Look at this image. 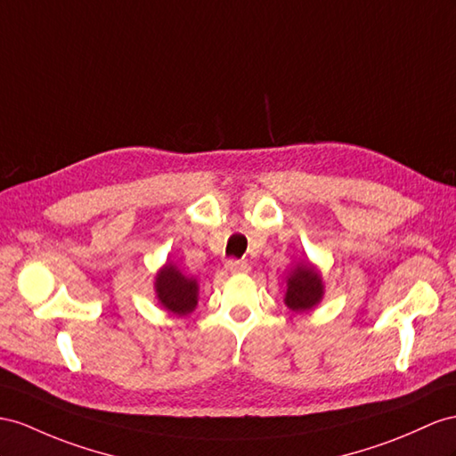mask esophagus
<instances>
[{
  "mask_svg": "<svg viewBox=\"0 0 456 456\" xmlns=\"http://www.w3.org/2000/svg\"><path fill=\"white\" fill-rule=\"evenodd\" d=\"M225 267H227V272H231V273H244V272L250 270V264L247 260L231 258V260H227Z\"/></svg>",
  "mask_w": 456,
  "mask_h": 456,
  "instance_id": "obj_1",
  "label": "esophagus"
}]
</instances>
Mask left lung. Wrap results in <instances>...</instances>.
Here are the masks:
<instances>
[{
	"label": "left lung",
	"instance_id": "1",
	"mask_svg": "<svg viewBox=\"0 0 456 456\" xmlns=\"http://www.w3.org/2000/svg\"><path fill=\"white\" fill-rule=\"evenodd\" d=\"M287 295H285V305L290 310H310L316 306L322 295H323V285L320 273L314 270L312 265H300L290 273L287 281Z\"/></svg>",
	"mask_w": 456,
	"mask_h": 456
}]
</instances>
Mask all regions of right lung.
Wrapping results in <instances>:
<instances>
[{
	"mask_svg": "<svg viewBox=\"0 0 456 456\" xmlns=\"http://www.w3.org/2000/svg\"><path fill=\"white\" fill-rule=\"evenodd\" d=\"M156 293L169 312L184 316L194 310L198 285L194 279L183 275L173 264H167L156 277Z\"/></svg>",
	"mask_w": 456,
	"mask_h": 456,
	"instance_id": "1",
	"label": "right lung"
}]
</instances>
